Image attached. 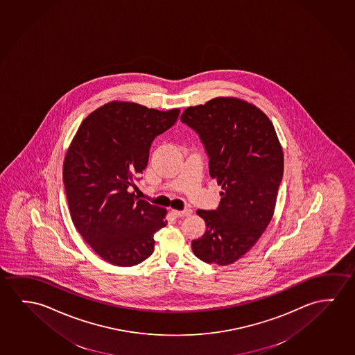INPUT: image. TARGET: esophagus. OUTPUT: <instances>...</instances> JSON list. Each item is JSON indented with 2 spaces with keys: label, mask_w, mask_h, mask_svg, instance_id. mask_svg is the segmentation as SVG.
Wrapping results in <instances>:
<instances>
[{
  "label": "esophagus",
  "mask_w": 355,
  "mask_h": 355,
  "mask_svg": "<svg viewBox=\"0 0 355 355\" xmlns=\"http://www.w3.org/2000/svg\"><path fill=\"white\" fill-rule=\"evenodd\" d=\"M193 213L191 209H186V210H172V214L175 215V218H187V216H189L191 214Z\"/></svg>",
  "instance_id": "esophagus-1"
}]
</instances>
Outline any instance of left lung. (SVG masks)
Returning <instances> with one entry per match:
<instances>
[{
	"label": "left lung",
	"instance_id": "1",
	"mask_svg": "<svg viewBox=\"0 0 355 355\" xmlns=\"http://www.w3.org/2000/svg\"><path fill=\"white\" fill-rule=\"evenodd\" d=\"M180 120L199 134L210 177L223 189L216 210H198L207 231L191 250L202 262L227 266L256 245L273 218L283 148L267 114L243 99H210L188 107Z\"/></svg>",
	"mask_w": 355,
	"mask_h": 355
}]
</instances>
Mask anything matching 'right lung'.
<instances>
[{
  "mask_svg": "<svg viewBox=\"0 0 355 355\" xmlns=\"http://www.w3.org/2000/svg\"><path fill=\"white\" fill-rule=\"evenodd\" d=\"M178 115V108L113 101L82 121L66 151L62 180L72 223L110 264L145 261L153 254V235L167 225V210L139 199L131 187L148 166L153 139Z\"/></svg>",
  "mask_w": 355,
  "mask_h": 355,
  "instance_id": "1",
  "label": "right lung"
}]
</instances>
